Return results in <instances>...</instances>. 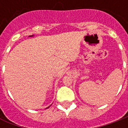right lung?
Wrapping results in <instances>:
<instances>
[{
	"mask_svg": "<svg viewBox=\"0 0 128 128\" xmlns=\"http://www.w3.org/2000/svg\"><path fill=\"white\" fill-rule=\"evenodd\" d=\"M48 108H49V107H48Z\"/></svg>",
	"mask_w": 128,
	"mask_h": 128,
	"instance_id": "add662e5",
	"label": "right lung"
}]
</instances>
